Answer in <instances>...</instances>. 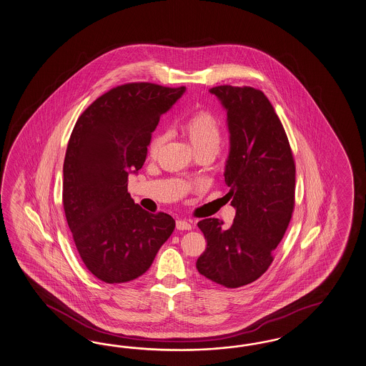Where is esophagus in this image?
Segmentation results:
<instances>
[{
  "mask_svg": "<svg viewBox=\"0 0 366 366\" xmlns=\"http://www.w3.org/2000/svg\"><path fill=\"white\" fill-rule=\"evenodd\" d=\"M176 227L178 230H190L193 227V221L190 219H177Z\"/></svg>",
  "mask_w": 366,
  "mask_h": 366,
  "instance_id": "obj_1",
  "label": "esophagus"
}]
</instances>
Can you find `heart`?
I'll list each match as a JSON object with an SVG mask.
<instances>
[{"label": "heart", "instance_id": "1", "mask_svg": "<svg viewBox=\"0 0 366 366\" xmlns=\"http://www.w3.org/2000/svg\"><path fill=\"white\" fill-rule=\"evenodd\" d=\"M182 133L188 137L196 152L209 149L217 152L222 141V130L217 117L208 110H199L185 119L181 125ZM165 142V133L156 132L149 141L148 152L156 157Z\"/></svg>", "mask_w": 366, "mask_h": 366}]
</instances>
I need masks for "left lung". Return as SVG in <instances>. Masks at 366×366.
Here are the masks:
<instances>
[{
	"label": "left lung",
	"mask_w": 366,
	"mask_h": 366,
	"mask_svg": "<svg viewBox=\"0 0 366 366\" xmlns=\"http://www.w3.org/2000/svg\"><path fill=\"white\" fill-rule=\"evenodd\" d=\"M209 92L227 110L224 177L236 216L229 227L218 218L198 222L208 245L196 267L222 287H244L267 272L287 232L296 167L284 127L261 90L221 85Z\"/></svg>",
	"instance_id": "8db88e82"
}]
</instances>
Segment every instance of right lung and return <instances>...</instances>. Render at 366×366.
I'll list each match as a JSON object with an SVG mask.
<instances>
[{"instance_id":"obj_1","label":"right lung","mask_w":366,"mask_h":366,"mask_svg":"<svg viewBox=\"0 0 366 366\" xmlns=\"http://www.w3.org/2000/svg\"><path fill=\"white\" fill-rule=\"evenodd\" d=\"M187 88L133 82L109 90L77 119L64 161L62 202L79 257L93 276L121 284L142 276L176 221L128 193L152 132Z\"/></svg>"}]
</instances>
